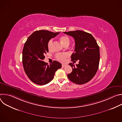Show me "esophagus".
<instances>
[{"label": "esophagus", "mask_w": 122, "mask_h": 122, "mask_svg": "<svg viewBox=\"0 0 122 122\" xmlns=\"http://www.w3.org/2000/svg\"><path fill=\"white\" fill-rule=\"evenodd\" d=\"M66 65L65 64H63L62 65V67H64V66H65Z\"/></svg>", "instance_id": "34e87169"}]
</instances>
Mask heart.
I'll list each match as a JSON object with an SVG mask.
<instances>
[{
	"label": "heart",
	"mask_w": 122,
	"mask_h": 122,
	"mask_svg": "<svg viewBox=\"0 0 122 122\" xmlns=\"http://www.w3.org/2000/svg\"><path fill=\"white\" fill-rule=\"evenodd\" d=\"M59 40L61 43L65 46L66 45H69L70 42V40L68 36L66 35L61 36ZM52 45H53V40H50L48 43V48L49 50H51L52 48ZM68 56V55L66 53H58L57 54L56 56V58L60 62H64L65 61L66 59Z\"/></svg>",
	"instance_id": "1"
}]
</instances>
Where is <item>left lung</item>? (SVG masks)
<instances>
[{
	"label": "left lung",
	"instance_id": "1",
	"mask_svg": "<svg viewBox=\"0 0 122 122\" xmlns=\"http://www.w3.org/2000/svg\"><path fill=\"white\" fill-rule=\"evenodd\" d=\"M75 40L74 52L71 56V61H79L75 66L71 63L72 72L67 76L72 82L82 84L90 81L96 74L100 59L99 47L90 33L81 30L64 32Z\"/></svg>",
	"mask_w": 122,
	"mask_h": 122
}]
</instances>
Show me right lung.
Segmentation results:
<instances>
[{"label": "right lung", "instance_id": "add662e5", "mask_svg": "<svg viewBox=\"0 0 122 122\" xmlns=\"http://www.w3.org/2000/svg\"><path fill=\"white\" fill-rule=\"evenodd\" d=\"M59 32L41 30L34 32L28 38L23 50L22 62L25 71L28 78L38 85L50 82L56 71L62 65L54 61L49 65L43 61L44 55L49 51L48 43Z\"/></svg>", "mask_w": 122, "mask_h": 122}]
</instances>
